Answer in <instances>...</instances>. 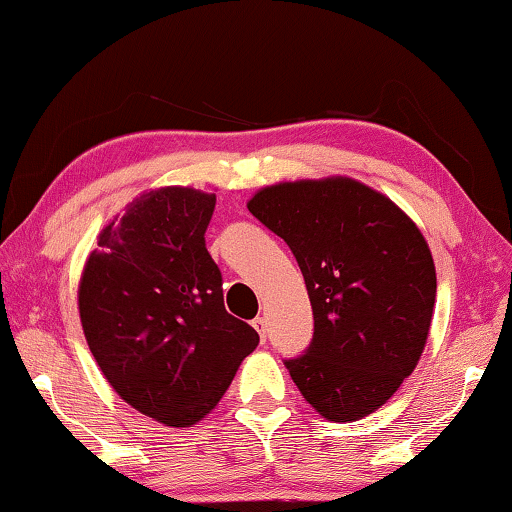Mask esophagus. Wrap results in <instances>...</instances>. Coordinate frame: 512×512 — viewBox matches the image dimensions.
Listing matches in <instances>:
<instances>
[{
    "mask_svg": "<svg viewBox=\"0 0 512 512\" xmlns=\"http://www.w3.org/2000/svg\"><path fill=\"white\" fill-rule=\"evenodd\" d=\"M253 327L257 329V334H259V339H262V343H266V318L264 316H257L255 320H253Z\"/></svg>",
    "mask_w": 512,
    "mask_h": 512,
    "instance_id": "obj_1",
    "label": "esophagus"
}]
</instances>
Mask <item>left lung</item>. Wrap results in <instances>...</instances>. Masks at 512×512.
<instances>
[{"instance_id": "left-lung-1", "label": "left lung", "mask_w": 512, "mask_h": 512, "mask_svg": "<svg viewBox=\"0 0 512 512\" xmlns=\"http://www.w3.org/2000/svg\"><path fill=\"white\" fill-rule=\"evenodd\" d=\"M248 210L287 241L314 309L305 354L284 359L323 418L352 422L418 366L436 302L431 250L391 198L352 178L259 189Z\"/></svg>"}]
</instances>
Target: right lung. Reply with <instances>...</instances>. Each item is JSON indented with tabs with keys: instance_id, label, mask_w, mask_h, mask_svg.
<instances>
[{
	"instance_id": "right-lung-1",
	"label": "right lung",
	"mask_w": 512,
	"mask_h": 512,
	"mask_svg": "<svg viewBox=\"0 0 512 512\" xmlns=\"http://www.w3.org/2000/svg\"><path fill=\"white\" fill-rule=\"evenodd\" d=\"M216 196L160 187L99 235L79 284L85 341L121 400L167 427L210 413L259 334L223 305L205 248Z\"/></svg>"
}]
</instances>
